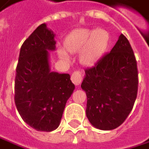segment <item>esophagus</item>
Returning a JSON list of instances; mask_svg holds the SVG:
<instances>
[{
    "label": "esophagus",
    "instance_id": "esophagus-1",
    "mask_svg": "<svg viewBox=\"0 0 149 149\" xmlns=\"http://www.w3.org/2000/svg\"><path fill=\"white\" fill-rule=\"evenodd\" d=\"M83 77H84V75L81 72L77 71V72H74L72 74V77H71V79L72 81V83L74 84L75 85H79L83 80Z\"/></svg>",
    "mask_w": 149,
    "mask_h": 149
}]
</instances>
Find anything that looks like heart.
<instances>
[{"label":"heart","mask_w":149,"mask_h":149,"mask_svg":"<svg viewBox=\"0 0 149 149\" xmlns=\"http://www.w3.org/2000/svg\"><path fill=\"white\" fill-rule=\"evenodd\" d=\"M109 34L102 28L90 30L81 28L68 35L64 42L65 49L60 47L59 55L63 60L69 61L67 52L77 53L79 51L78 59L81 64L90 65L98 61L107 50L109 43Z\"/></svg>","instance_id":"obj_1"}]
</instances>
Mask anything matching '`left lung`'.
<instances>
[{
    "label": "left lung",
    "mask_w": 149,
    "mask_h": 149,
    "mask_svg": "<svg viewBox=\"0 0 149 149\" xmlns=\"http://www.w3.org/2000/svg\"><path fill=\"white\" fill-rule=\"evenodd\" d=\"M81 88L87 95L86 115L94 127L111 130L124 123L138 89L136 61L124 35L119 36L110 53L85 70Z\"/></svg>",
    "instance_id": "1"
}]
</instances>
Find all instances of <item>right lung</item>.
<instances>
[{"instance_id":"add662e5","label":"right lung","mask_w":149,"mask_h":149,"mask_svg":"<svg viewBox=\"0 0 149 149\" xmlns=\"http://www.w3.org/2000/svg\"><path fill=\"white\" fill-rule=\"evenodd\" d=\"M55 35L39 25L21 46L16 68L14 102L23 120L39 131H52L61 124L75 85L67 73L50 71L49 51Z\"/></svg>"}]
</instances>
